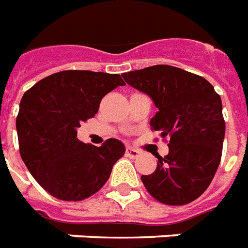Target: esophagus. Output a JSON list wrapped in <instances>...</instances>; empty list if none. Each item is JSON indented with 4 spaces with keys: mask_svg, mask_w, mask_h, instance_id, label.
<instances>
[{
    "mask_svg": "<svg viewBox=\"0 0 248 248\" xmlns=\"http://www.w3.org/2000/svg\"><path fill=\"white\" fill-rule=\"evenodd\" d=\"M126 156H129V157H132V158H134V157H137V156L140 155V151H138V150H136V148H133V147H126Z\"/></svg>",
    "mask_w": 248,
    "mask_h": 248,
    "instance_id": "34e87169",
    "label": "esophagus"
}]
</instances>
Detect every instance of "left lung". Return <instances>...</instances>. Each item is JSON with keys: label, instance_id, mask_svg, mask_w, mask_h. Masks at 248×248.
<instances>
[{"label": "left lung", "instance_id": "left-lung-1", "mask_svg": "<svg viewBox=\"0 0 248 248\" xmlns=\"http://www.w3.org/2000/svg\"><path fill=\"white\" fill-rule=\"evenodd\" d=\"M129 86L151 97L158 108L151 129L169 137V154L140 179L165 205H186L202 195L220 164L225 122L220 96L205 78L170 65L124 73Z\"/></svg>", "mask_w": 248, "mask_h": 248}]
</instances>
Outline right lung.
Wrapping results in <instances>:
<instances>
[{"label":"right lung","mask_w":248,"mask_h":248,"mask_svg":"<svg viewBox=\"0 0 248 248\" xmlns=\"http://www.w3.org/2000/svg\"><path fill=\"white\" fill-rule=\"evenodd\" d=\"M124 86L119 74L65 70L24 93L16 118L24 164L43 189L62 201H82L100 191L125 152L120 140L102 146L77 138L80 123L93 118L102 97Z\"/></svg>","instance_id":"obj_1"}]
</instances>
